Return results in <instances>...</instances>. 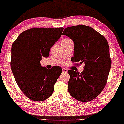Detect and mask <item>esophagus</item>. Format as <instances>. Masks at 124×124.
I'll return each instance as SVG.
<instances>
[{"label":"esophagus","mask_w":124,"mask_h":124,"mask_svg":"<svg viewBox=\"0 0 124 124\" xmlns=\"http://www.w3.org/2000/svg\"><path fill=\"white\" fill-rule=\"evenodd\" d=\"M67 71H68V70H67V69H66L65 68H62V73H67Z\"/></svg>","instance_id":"34e87169"}]
</instances>
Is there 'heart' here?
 Listing matches in <instances>:
<instances>
[{
    "label": "heart",
    "mask_w": 124,
    "mask_h": 124,
    "mask_svg": "<svg viewBox=\"0 0 124 124\" xmlns=\"http://www.w3.org/2000/svg\"><path fill=\"white\" fill-rule=\"evenodd\" d=\"M71 40L70 39H64L62 41V43H68V42H70V41H71Z\"/></svg>",
    "instance_id": "obj_1"
}]
</instances>
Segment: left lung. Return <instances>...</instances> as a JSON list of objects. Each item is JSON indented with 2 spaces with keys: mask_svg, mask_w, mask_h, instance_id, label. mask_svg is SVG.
<instances>
[{
  "mask_svg": "<svg viewBox=\"0 0 124 124\" xmlns=\"http://www.w3.org/2000/svg\"><path fill=\"white\" fill-rule=\"evenodd\" d=\"M65 35L73 41L72 62L85 64L83 71H68L70 75L68 91L75 99L87 102L94 99L105 86L111 65L110 49L104 36L93 28L77 25L64 29Z\"/></svg>",
  "mask_w": 124,
  "mask_h": 124,
  "instance_id": "1",
  "label": "left lung"
}]
</instances>
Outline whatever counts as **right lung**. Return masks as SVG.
I'll return each instance as SVG.
<instances>
[{"mask_svg": "<svg viewBox=\"0 0 124 124\" xmlns=\"http://www.w3.org/2000/svg\"><path fill=\"white\" fill-rule=\"evenodd\" d=\"M63 28H31L21 33L11 46V69L17 84L29 99L41 101L49 98L62 73L59 66H41L42 57L49 56Z\"/></svg>", "mask_w": 124, "mask_h": 124, "instance_id": "obj_1", "label": "right lung"}]
</instances>
